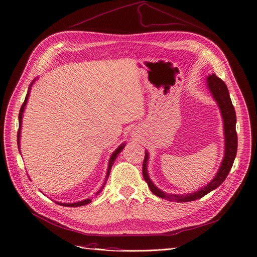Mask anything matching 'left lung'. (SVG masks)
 <instances>
[{
	"label": "left lung",
	"mask_w": 257,
	"mask_h": 257,
	"mask_svg": "<svg viewBox=\"0 0 257 257\" xmlns=\"http://www.w3.org/2000/svg\"><path fill=\"white\" fill-rule=\"evenodd\" d=\"M207 88L212 95L215 103L219 106V109L223 120V131H224V157L221 162V165L216 175L209 183L204 185L203 188L193 192L185 194H168L159 189L155 185L148 173V163H149V152L146 150V157L143 164V175L146 182L148 183L150 191L161 198L167 199L169 201H176V203H186V201H193L199 199L207 195L208 193L215 190L224 182L227 175L229 174L232 164L237 154L238 138L236 133V112L232 106L229 92L225 82L219 78L215 74L209 75L206 79Z\"/></svg>",
	"instance_id": "left-lung-1"
}]
</instances>
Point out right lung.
<instances>
[{"label": "right lung", "instance_id": "1", "mask_svg": "<svg viewBox=\"0 0 257 257\" xmlns=\"http://www.w3.org/2000/svg\"><path fill=\"white\" fill-rule=\"evenodd\" d=\"M37 80V78H35L32 82H31V84L29 85V89H28V93H27V95H26V98H25V102H23V104H22V106H21V108H20V112H19V131H18V138H17V141H18V149H19V152H20V137H21V127H22V118H23V112H25V109H26V106H27V103H28V99H29V95H30V92H31V89H32V85L34 84V82ZM125 143H123V144H121L118 148H116V149L111 153V157H110V159H109V162H108V168H107V175H106V178H105V181H104V183H103V185H102V188H100L97 192H96V194H95V196H97L98 194L102 192V190L104 189V186H105V184H106V181H107V179H108V177H109V174H110V170H111V167H112V165H113V163H114V160L118 158V155L120 154V152L124 149V147H125ZM21 154V153H20ZM91 198H85V199H83V200H80V201H76V203H59V201H56L57 204H59V205H61V206H65V207H80V206H84V205H88V204H90L91 203Z\"/></svg>", "mask_w": 257, "mask_h": 257}]
</instances>
